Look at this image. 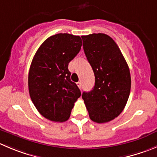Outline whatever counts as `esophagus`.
<instances>
[{
    "mask_svg": "<svg viewBox=\"0 0 157 157\" xmlns=\"http://www.w3.org/2000/svg\"><path fill=\"white\" fill-rule=\"evenodd\" d=\"M77 86H78V87L80 88V90L82 89V83H81V82H77Z\"/></svg>",
    "mask_w": 157,
    "mask_h": 157,
    "instance_id": "esophagus-1",
    "label": "esophagus"
}]
</instances>
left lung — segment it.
I'll return each mask as SVG.
<instances>
[{
    "label": "left lung",
    "mask_w": 157,
    "mask_h": 157,
    "mask_svg": "<svg viewBox=\"0 0 157 157\" xmlns=\"http://www.w3.org/2000/svg\"><path fill=\"white\" fill-rule=\"evenodd\" d=\"M85 55L95 76V85L82 98L91 121L98 124L113 121L121 113L131 87L129 67L121 50L105 33L82 36Z\"/></svg>",
    "instance_id": "1"
}]
</instances>
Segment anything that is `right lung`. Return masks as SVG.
<instances>
[{"mask_svg":"<svg viewBox=\"0 0 157 157\" xmlns=\"http://www.w3.org/2000/svg\"><path fill=\"white\" fill-rule=\"evenodd\" d=\"M82 46L80 36L57 33L50 36L35 54L28 74V89L35 107L54 122L69 119L81 93L71 80L68 64Z\"/></svg>","mask_w":157,"mask_h":157,"instance_id":"right-lung-1","label":"right lung"}]
</instances>
